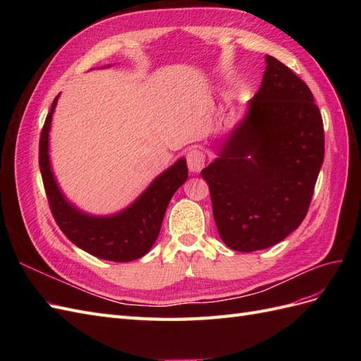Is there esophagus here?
Here are the masks:
<instances>
[{
    "label": "esophagus",
    "mask_w": 361,
    "mask_h": 361,
    "mask_svg": "<svg viewBox=\"0 0 361 361\" xmlns=\"http://www.w3.org/2000/svg\"><path fill=\"white\" fill-rule=\"evenodd\" d=\"M187 164L192 173L200 171L204 166V154L200 149H191L187 154Z\"/></svg>",
    "instance_id": "esophagus-1"
}]
</instances>
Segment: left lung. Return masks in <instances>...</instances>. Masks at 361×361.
I'll return each instance as SVG.
<instances>
[{
	"label": "left lung",
	"mask_w": 361,
	"mask_h": 361,
	"mask_svg": "<svg viewBox=\"0 0 361 361\" xmlns=\"http://www.w3.org/2000/svg\"><path fill=\"white\" fill-rule=\"evenodd\" d=\"M248 114L202 178L220 238L236 251L283 241L309 211L324 161V123L301 78L267 56Z\"/></svg>",
	"instance_id": "1"
}]
</instances>
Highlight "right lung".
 Instances as JSON below:
<instances>
[{
	"label": "right lung",
	"instance_id": "obj_1",
	"mask_svg": "<svg viewBox=\"0 0 361 361\" xmlns=\"http://www.w3.org/2000/svg\"><path fill=\"white\" fill-rule=\"evenodd\" d=\"M57 99L59 96L51 105L39 141V166L54 220L69 241L99 259L123 264L145 256L157 241L173 194L188 178L187 161L180 158L159 174L122 212L111 216H92L80 212L63 197L49 166L48 133Z\"/></svg>",
	"mask_w": 361,
	"mask_h": 361
}]
</instances>
